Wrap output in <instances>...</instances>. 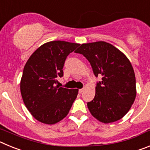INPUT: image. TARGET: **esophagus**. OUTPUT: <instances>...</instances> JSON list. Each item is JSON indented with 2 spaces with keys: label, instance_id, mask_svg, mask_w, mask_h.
Instances as JSON below:
<instances>
[{
  "label": "esophagus",
  "instance_id": "1",
  "mask_svg": "<svg viewBox=\"0 0 150 150\" xmlns=\"http://www.w3.org/2000/svg\"><path fill=\"white\" fill-rule=\"evenodd\" d=\"M84 91V88H80V89H79V93H82L83 91Z\"/></svg>",
  "mask_w": 150,
  "mask_h": 150
}]
</instances>
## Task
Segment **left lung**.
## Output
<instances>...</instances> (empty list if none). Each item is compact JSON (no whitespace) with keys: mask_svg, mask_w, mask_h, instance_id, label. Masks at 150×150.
Instances as JSON below:
<instances>
[{"mask_svg":"<svg viewBox=\"0 0 150 150\" xmlns=\"http://www.w3.org/2000/svg\"><path fill=\"white\" fill-rule=\"evenodd\" d=\"M90 62L97 83L95 95L87 106L91 114L104 123L118 121L129 111L136 98V79L132 64L123 52L104 41L83 43L75 51Z\"/></svg>","mask_w":150,"mask_h":150,"instance_id":"1","label":"left lung"}]
</instances>
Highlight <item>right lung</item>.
<instances>
[{"label":"right lung","instance_id":"1","mask_svg":"<svg viewBox=\"0 0 150 150\" xmlns=\"http://www.w3.org/2000/svg\"><path fill=\"white\" fill-rule=\"evenodd\" d=\"M79 43L50 41L34 52L24 67L20 90L24 104L38 121L47 125L66 117L78 95L76 88H59L57 78L63 76L67 55Z\"/></svg>","mask_w":150,"mask_h":150}]
</instances>
